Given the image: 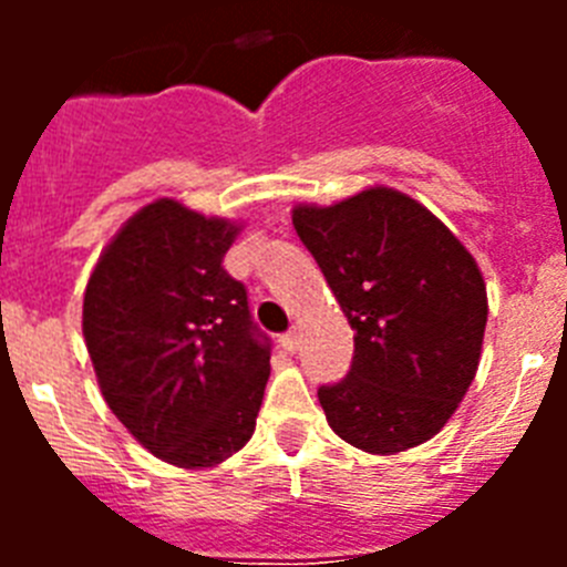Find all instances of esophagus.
Here are the masks:
<instances>
[{
	"instance_id": "34e87169",
	"label": "esophagus",
	"mask_w": 567,
	"mask_h": 567,
	"mask_svg": "<svg viewBox=\"0 0 567 567\" xmlns=\"http://www.w3.org/2000/svg\"><path fill=\"white\" fill-rule=\"evenodd\" d=\"M280 346H284L287 352H298V346H300V332H298V329H289V332L280 334Z\"/></svg>"
}]
</instances>
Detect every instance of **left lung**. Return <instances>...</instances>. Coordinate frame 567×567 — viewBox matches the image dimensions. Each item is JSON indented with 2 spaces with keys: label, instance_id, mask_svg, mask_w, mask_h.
I'll return each instance as SVG.
<instances>
[{
  "label": "left lung",
  "instance_id": "obj_1",
  "mask_svg": "<svg viewBox=\"0 0 567 567\" xmlns=\"http://www.w3.org/2000/svg\"><path fill=\"white\" fill-rule=\"evenodd\" d=\"M292 224L354 329L349 374L318 389L332 432L369 454L432 440L477 374L488 320L477 260L389 187L295 207Z\"/></svg>",
  "mask_w": 567,
  "mask_h": 567
}]
</instances>
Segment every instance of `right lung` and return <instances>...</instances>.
<instances>
[{
	"label": "right lung",
	"mask_w": 567,
	"mask_h": 567,
	"mask_svg": "<svg viewBox=\"0 0 567 567\" xmlns=\"http://www.w3.org/2000/svg\"><path fill=\"white\" fill-rule=\"evenodd\" d=\"M238 224L173 198L110 240L84 289L82 329L110 412L164 463L209 468L244 449L272 343L224 269Z\"/></svg>",
	"instance_id": "obj_1"
}]
</instances>
